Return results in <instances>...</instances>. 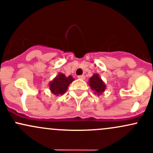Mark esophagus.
Masks as SVG:
<instances>
[{"mask_svg":"<svg viewBox=\"0 0 153 153\" xmlns=\"http://www.w3.org/2000/svg\"><path fill=\"white\" fill-rule=\"evenodd\" d=\"M78 78L80 79H85V76L84 75H80V76H78Z\"/></svg>","mask_w":153,"mask_h":153,"instance_id":"obj_1","label":"esophagus"}]
</instances>
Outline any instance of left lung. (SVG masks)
<instances>
[{
    "label": "left lung",
    "mask_w": 153,
    "mask_h": 153,
    "mask_svg": "<svg viewBox=\"0 0 153 153\" xmlns=\"http://www.w3.org/2000/svg\"><path fill=\"white\" fill-rule=\"evenodd\" d=\"M89 86L94 91L95 94L100 96L106 90V86L98 74H94L89 79Z\"/></svg>",
    "instance_id": "1"
}]
</instances>
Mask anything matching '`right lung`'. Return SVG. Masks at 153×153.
Here are the masks:
<instances>
[{
	"mask_svg": "<svg viewBox=\"0 0 153 153\" xmlns=\"http://www.w3.org/2000/svg\"><path fill=\"white\" fill-rule=\"evenodd\" d=\"M74 80V79L71 75L65 76L64 74L59 73L49 84L51 93L55 96L64 94L68 89V87Z\"/></svg>",
	"mask_w": 153,
	"mask_h": 153,
	"instance_id": "obj_1",
	"label": "right lung"
}]
</instances>
